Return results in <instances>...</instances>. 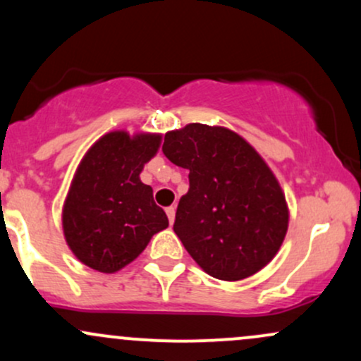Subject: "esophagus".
I'll return each mask as SVG.
<instances>
[{"instance_id":"esophagus-1","label":"esophagus","mask_w":361,"mask_h":361,"mask_svg":"<svg viewBox=\"0 0 361 361\" xmlns=\"http://www.w3.org/2000/svg\"><path fill=\"white\" fill-rule=\"evenodd\" d=\"M175 212H176V209H175V207H168V209H166V214H168L169 224H173V222H175Z\"/></svg>"}]
</instances>
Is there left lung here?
I'll return each mask as SVG.
<instances>
[{
    "label": "left lung",
    "instance_id": "obj_1",
    "mask_svg": "<svg viewBox=\"0 0 361 361\" xmlns=\"http://www.w3.org/2000/svg\"><path fill=\"white\" fill-rule=\"evenodd\" d=\"M163 152L190 171L173 231L198 267L226 281L267 267L287 234L288 209L263 157L235 132L204 123L168 132Z\"/></svg>",
    "mask_w": 361,
    "mask_h": 361
}]
</instances>
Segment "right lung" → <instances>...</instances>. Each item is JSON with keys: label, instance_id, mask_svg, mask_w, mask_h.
Returning a JSON list of instances; mask_svg holds the SVG:
<instances>
[{"label": "right lung", "instance_id": "1", "mask_svg": "<svg viewBox=\"0 0 361 361\" xmlns=\"http://www.w3.org/2000/svg\"><path fill=\"white\" fill-rule=\"evenodd\" d=\"M159 134H105L81 159L62 209L68 246L86 267L115 273L134 261L168 227V217L140 181Z\"/></svg>", "mask_w": 361, "mask_h": 361}]
</instances>
